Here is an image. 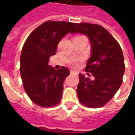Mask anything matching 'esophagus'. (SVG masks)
Segmentation results:
<instances>
[{"label": "esophagus", "instance_id": "1", "mask_svg": "<svg viewBox=\"0 0 135 135\" xmlns=\"http://www.w3.org/2000/svg\"><path fill=\"white\" fill-rule=\"evenodd\" d=\"M74 73H75V71H74V70H70V74H74Z\"/></svg>", "mask_w": 135, "mask_h": 135}]
</instances>
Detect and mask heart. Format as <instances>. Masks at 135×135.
<instances>
[{
    "instance_id": "1",
    "label": "heart",
    "mask_w": 135,
    "mask_h": 135,
    "mask_svg": "<svg viewBox=\"0 0 135 135\" xmlns=\"http://www.w3.org/2000/svg\"><path fill=\"white\" fill-rule=\"evenodd\" d=\"M80 37H83V36H80ZM80 59H73L70 61V65L74 68H76L77 67H79V65L80 64Z\"/></svg>"
}]
</instances>
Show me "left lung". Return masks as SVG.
Listing matches in <instances>:
<instances>
[{"label": "left lung", "instance_id": "obj_1", "mask_svg": "<svg viewBox=\"0 0 135 135\" xmlns=\"http://www.w3.org/2000/svg\"><path fill=\"white\" fill-rule=\"evenodd\" d=\"M76 25L70 33L85 34L90 40L91 56L85 70L95 77L90 80L79 74L78 99L87 107H101L115 95L122 85L125 72L122 50L117 40L100 25L83 22Z\"/></svg>", "mask_w": 135, "mask_h": 135}]
</instances>
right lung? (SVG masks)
<instances>
[{"instance_id":"right-lung-1","label":"right lung","mask_w":135,"mask_h":135,"mask_svg":"<svg viewBox=\"0 0 135 135\" xmlns=\"http://www.w3.org/2000/svg\"><path fill=\"white\" fill-rule=\"evenodd\" d=\"M76 23L46 21L29 34L20 56V74L29 98L37 105L52 107L61 99L63 83L70 71L49 66V57L55 54L60 40Z\"/></svg>"}]
</instances>
